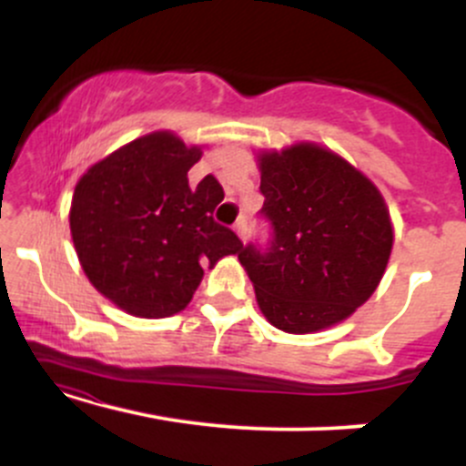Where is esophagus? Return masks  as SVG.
I'll return each instance as SVG.
<instances>
[{"label": "esophagus", "mask_w": 466, "mask_h": 466, "mask_svg": "<svg viewBox=\"0 0 466 466\" xmlns=\"http://www.w3.org/2000/svg\"><path fill=\"white\" fill-rule=\"evenodd\" d=\"M234 232L238 234L240 238H248V217H240L237 223H234Z\"/></svg>", "instance_id": "1"}]
</instances>
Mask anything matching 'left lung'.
<instances>
[{
    "label": "left lung",
    "instance_id": "left-lung-1",
    "mask_svg": "<svg viewBox=\"0 0 466 466\" xmlns=\"http://www.w3.org/2000/svg\"><path fill=\"white\" fill-rule=\"evenodd\" d=\"M260 192L269 238L238 251L260 311L287 333H313L349 318L372 296L392 249L383 197L360 170L315 144L263 155Z\"/></svg>",
    "mask_w": 466,
    "mask_h": 466
}]
</instances>
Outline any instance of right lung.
<instances>
[{"label": "right lung", "instance_id": "obj_1", "mask_svg": "<svg viewBox=\"0 0 466 466\" xmlns=\"http://www.w3.org/2000/svg\"><path fill=\"white\" fill-rule=\"evenodd\" d=\"M201 151L173 133H151L98 162L74 190L69 228L89 282L140 318L179 313L199 287L203 267L238 254L237 232L215 221L223 188L188 170Z\"/></svg>", "mask_w": 466, "mask_h": 466}]
</instances>
